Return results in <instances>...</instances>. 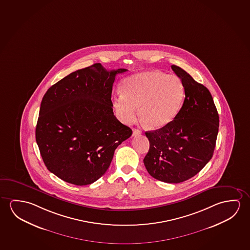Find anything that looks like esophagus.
Instances as JSON below:
<instances>
[{
    "mask_svg": "<svg viewBox=\"0 0 250 250\" xmlns=\"http://www.w3.org/2000/svg\"><path fill=\"white\" fill-rule=\"evenodd\" d=\"M142 131H140L139 129H133L132 131V136H138V135H141Z\"/></svg>",
    "mask_w": 250,
    "mask_h": 250,
    "instance_id": "esophagus-1",
    "label": "esophagus"
}]
</instances>
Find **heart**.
I'll return each mask as SVG.
<instances>
[{"mask_svg": "<svg viewBox=\"0 0 250 250\" xmlns=\"http://www.w3.org/2000/svg\"><path fill=\"white\" fill-rule=\"evenodd\" d=\"M121 92L113 99L119 119L125 124L134 121L138 113L152 129L172 122L185 98V85L176 75L158 71L135 73L124 80Z\"/></svg>", "mask_w": 250, "mask_h": 250, "instance_id": "1", "label": "heart"}]
</instances>
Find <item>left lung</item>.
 Returning <instances> with one entry per match:
<instances>
[{
	"label": "left lung",
	"instance_id": "1",
	"mask_svg": "<svg viewBox=\"0 0 250 250\" xmlns=\"http://www.w3.org/2000/svg\"><path fill=\"white\" fill-rule=\"evenodd\" d=\"M171 68L185 85V99L177 117L166 126L146 131L150 149L144 164L151 177L178 184L194 177L211 159L219 115L211 94L177 65Z\"/></svg>",
	"mask_w": 250,
	"mask_h": 250
}]
</instances>
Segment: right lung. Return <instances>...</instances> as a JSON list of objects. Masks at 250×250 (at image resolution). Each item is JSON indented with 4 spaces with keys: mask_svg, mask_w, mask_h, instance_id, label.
Returning a JSON list of instances; mask_svg holds the SVG:
<instances>
[{
    "mask_svg": "<svg viewBox=\"0 0 250 250\" xmlns=\"http://www.w3.org/2000/svg\"><path fill=\"white\" fill-rule=\"evenodd\" d=\"M100 63L58 81L43 97L35 139L43 162L72 185H87L104 175L116 148L132 134L113 114L111 92L118 73Z\"/></svg>",
    "mask_w": 250,
    "mask_h": 250,
    "instance_id": "add662e5",
    "label": "right lung"
}]
</instances>
